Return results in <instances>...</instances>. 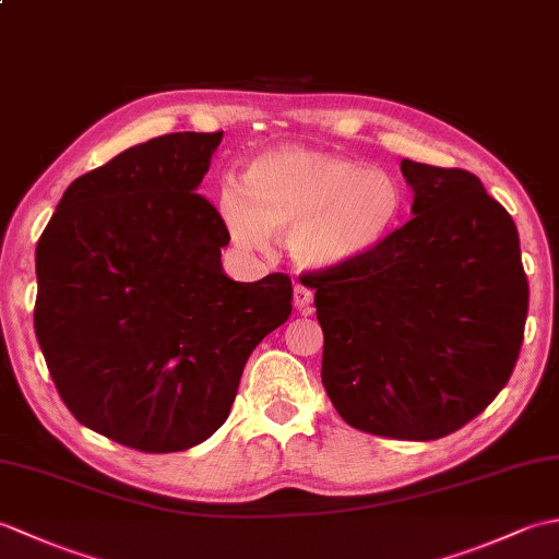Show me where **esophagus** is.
<instances>
[{"label": "esophagus", "mask_w": 559, "mask_h": 559, "mask_svg": "<svg viewBox=\"0 0 559 559\" xmlns=\"http://www.w3.org/2000/svg\"><path fill=\"white\" fill-rule=\"evenodd\" d=\"M293 302H295V310L300 312H310V305H312V290L302 286V283H295L293 288Z\"/></svg>", "instance_id": "34e87169"}]
</instances>
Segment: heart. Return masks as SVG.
Wrapping results in <instances>:
<instances>
[{"mask_svg": "<svg viewBox=\"0 0 559 559\" xmlns=\"http://www.w3.org/2000/svg\"><path fill=\"white\" fill-rule=\"evenodd\" d=\"M242 182L245 189L235 180L218 189V213L233 240L266 249L273 233L288 230V252L305 269H343L370 257L403 211L394 175L302 146L261 153Z\"/></svg>", "mask_w": 559, "mask_h": 559, "instance_id": "heart-1", "label": "heart"}]
</instances>
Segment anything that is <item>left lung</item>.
<instances>
[{
	"label": "left lung",
	"instance_id": "1",
	"mask_svg": "<svg viewBox=\"0 0 559 559\" xmlns=\"http://www.w3.org/2000/svg\"><path fill=\"white\" fill-rule=\"evenodd\" d=\"M413 218L370 257L312 271L322 382L355 430L427 442L500 394L519 360L528 281L519 233L476 175L401 160Z\"/></svg>",
	"mask_w": 559,
	"mask_h": 559
}]
</instances>
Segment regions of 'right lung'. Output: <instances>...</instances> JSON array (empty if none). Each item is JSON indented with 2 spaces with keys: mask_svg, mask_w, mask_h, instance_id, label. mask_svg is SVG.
Wrapping results in <instances>:
<instances>
[{
  "mask_svg": "<svg viewBox=\"0 0 559 559\" xmlns=\"http://www.w3.org/2000/svg\"><path fill=\"white\" fill-rule=\"evenodd\" d=\"M221 139L156 136L76 177L35 249V336L59 396L148 454L216 432L247 358L293 310L286 273H223L230 233L197 194Z\"/></svg>",
  "mask_w": 559,
  "mask_h": 559,
  "instance_id": "obj_1",
  "label": "right lung"
}]
</instances>
